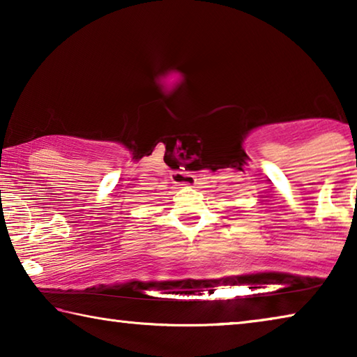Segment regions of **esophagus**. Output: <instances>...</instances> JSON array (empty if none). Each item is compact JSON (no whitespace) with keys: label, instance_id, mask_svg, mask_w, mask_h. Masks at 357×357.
I'll return each instance as SVG.
<instances>
[{"label":"esophagus","instance_id":"1","mask_svg":"<svg viewBox=\"0 0 357 357\" xmlns=\"http://www.w3.org/2000/svg\"><path fill=\"white\" fill-rule=\"evenodd\" d=\"M172 181H173V184H176V185H193L197 183V179L193 174H187L183 172L172 173Z\"/></svg>","mask_w":357,"mask_h":357}]
</instances>
